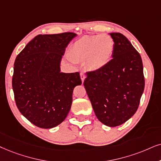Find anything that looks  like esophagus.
Instances as JSON below:
<instances>
[{"mask_svg":"<svg viewBox=\"0 0 161 161\" xmlns=\"http://www.w3.org/2000/svg\"><path fill=\"white\" fill-rule=\"evenodd\" d=\"M80 76H81V79H82V82H84V80H85V77H86V76H85V74H84V73L82 72V73H80Z\"/></svg>","mask_w":161,"mask_h":161,"instance_id":"1","label":"esophagus"}]
</instances>
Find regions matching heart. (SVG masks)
I'll return each mask as SVG.
<instances>
[{
	"label": "heart",
	"mask_w": 161,
	"mask_h": 161,
	"mask_svg": "<svg viewBox=\"0 0 161 161\" xmlns=\"http://www.w3.org/2000/svg\"><path fill=\"white\" fill-rule=\"evenodd\" d=\"M114 50V41L107 34L85 36L75 42L68 52L74 62L86 61L87 68L99 70L108 64Z\"/></svg>",
	"instance_id": "heart-1"
}]
</instances>
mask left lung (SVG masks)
<instances>
[{"instance_id": "left-lung-1", "label": "left lung", "mask_w": 161, "mask_h": 161, "mask_svg": "<svg viewBox=\"0 0 161 161\" xmlns=\"http://www.w3.org/2000/svg\"><path fill=\"white\" fill-rule=\"evenodd\" d=\"M114 41L112 59L103 68L87 73L84 86L98 119L115 127L129 120L139 106L145 79L141 56L119 32Z\"/></svg>"}]
</instances>
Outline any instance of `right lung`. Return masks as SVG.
<instances>
[{
    "instance_id": "obj_1",
    "label": "right lung",
    "mask_w": 161,
    "mask_h": 161,
    "mask_svg": "<svg viewBox=\"0 0 161 161\" xmlns=\"http://www.w3.org/2000/svg\"><path fill=\"white\" fill-rule=\"evenodd\" d=\"M76 34L38 35L26 44L14 63L13 89L19 111L42 129L56 127L65 119L73 91L82 84L79 73L60 72L65 48Z\"/></svg>"
}]
</instances>
